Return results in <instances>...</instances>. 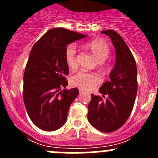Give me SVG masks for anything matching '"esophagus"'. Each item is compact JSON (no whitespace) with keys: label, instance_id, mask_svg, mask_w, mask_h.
<instances>
[{"label":"esophagus","instance_id":"1","mask_svg":"<svg viewBox=\"0 0 158 158\" xmlns=\"http://www.w3.org/2000/svg\"><path fill=\"white\" fill-rule=\"evenodd\" d=\"M82 93H83V92L82 90H79V95H82Z\"/></svg>","mask_w":158,"mask_h":158}]
</instances>
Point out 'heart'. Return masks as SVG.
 Returning a JSON list of instances; mask_svg holds the SVG:
<instances>
[{
  "instance_id": "obj_1",
  "label": "heart",
  "mask_w": 158,
  "mask_h": 158,
  "mask_svg": "<svg viewBox=\"0 0 158 158\" xmlns=\"http://www.w3.org/2000/svg\"><path fill=\"white\" fill-rule=\"evenodd\" d=\"M85 48L91 51L95 58L102 64V62L108 58L109 47L106 42L99 39L92 40L85 44ZM65 61L69 69H75L77 66L76 60V47L75 44H69L65 50ZM71 84L82 90H90L101 82V79L95 73L79 72L73 75L70 79Z\"/></svg>"
}]
</instances>
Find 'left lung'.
Wrapping results in <instances>:
<instances>
[{
	"label": "left lung",
	"mask_w": 158,
	"mask_h": 158,
	"mask_svg": "<svg viewBox=\"0 0 158 158\" xmlns=\"http://www.w3.org/2000/svg\"><path fill=\"white\" fill-rule=\"evenodd\" d=\"M108 35L115 49L114 66L110 73V80L99 89L102 97L92 95L88 109V121L102 132L114 131L120 128L131 113L138 90L137 66L135 58L125 40L114 30L101 31Z\"/></svg>",
	"instance_id": "1"
}]
</instances>
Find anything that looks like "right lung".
<instances>
[{
    "label": "right lung",
    "mask_w": 158,
    "mask_h": 158,
    "mask_svg": "<svg viewBox=\"0 0 158 158\" xmlns=\"http://www.w3.org/2000/svg\"><path fill=\"white\" fill-rule=\"evenodd\" d=\"M85 36L53 28L43 35L30 51L23 75V102L30 120L42 130L52 131L66 123L79 89L61 90L68 85L65 50L68 44Z\"/></svg>",
    "instance_id": "obj_1"
}]
</instances>
